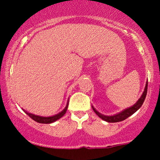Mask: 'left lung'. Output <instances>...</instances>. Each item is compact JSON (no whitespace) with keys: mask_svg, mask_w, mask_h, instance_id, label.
I'll return each instance as SVG.
<instances>
[{"mask_svg":"<svg viewBox=\"0 0 160 160\" xmlns=\"http://www.w3.org/2000/svg\"><path fill=\"white\" fill-rule=\"evenodd\" d=\"M147 89H148V82H146V88H145L144 92H143L141 98H139L138 101L134 104L132 107L128 108L125 109L122 112H120L119 114H115V115H113V116H105V115H103V114H100L98 111H97L94 109V108H93V110L101 118V119H103L104 121H106L108 122H122V121L125 120L127 118L130 117L132 114H133L135 111H137L140 108L142 107V105L143 102H144L145 99H146V94H147Z\"/></svg>","mask_w":160,"mask_h":160,"instance_id":"8db88e82","label":"left lung"}]
</instances>
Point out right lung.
Instances as JSON below:
<instances>
[{"label":"right lung","instance_id":"1","mask_svg":"<svg viewBox=\"0 0 160 160\" xmlns=\"http://www.w3.org/2000/svg\"><path fill=\"white\" fill-rule=\"evenodd\" d=\"M67 108H68V103H67V106H66V108H64L63 111H62L60 113L56 114V115L52 116V117H41V116L35 115V114H31V113L27 112V111H25V110H24V111H25V112L26 113L28 116H29L31 118L33 119V120L35 121V122H38V123L49 124V123H52V122H56V120H58V119H59L60 118H62V116L65 114L66 111H67Z\"/></svg>","mask_w":160,"mask_h":160}]
</instances>
